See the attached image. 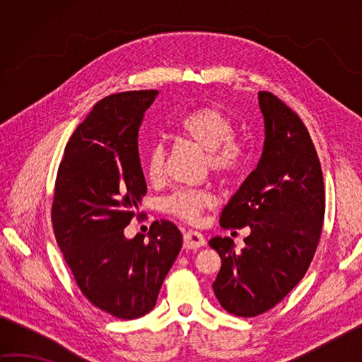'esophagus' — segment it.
Here are the masks:
<instances>
[{"label": "esophagus", "mask_w": 362, "mask_h": 362, "mask_svg": "<svg viewBox=\"0 0 362 362\" xmlns=\"http://www.w3.org/2000/svg\"><path fill=\"white\" fill-rule=\"evenodd\" d=\"M183 245H185V249H199L205 245V238L202 233L194 232V230H188L183 235Z\"/></svg>", "instance_id": "1"}]
</instances>
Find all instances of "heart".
Wrapping results in <instances>:
<instances>
[{
  "label": "heart",
  "instance_id": "obj_1",
  "mask_svg": "<svg viewBox=\"0 0 362 362\" xmlns=\"http://www.w3.org/2000/svg\"><path fill=\"white\" fill-rule=\"evenodd\" d=\"M185 140L204 151L205 166L221 177L230 179L240 174L249 163V151L245 143L232 136L233 122L224 112L214 107H197L183 115L175 124ZM144 173L152 182H160L165 175V148L160 143H153L146 151L143 160ZM214 204V196L205 188H180L169 194L163 209L173 216L197 222L202 213Z\"/></svg>",
  "mask_w": 362,
  "mask_h": 362
}]
</instances>
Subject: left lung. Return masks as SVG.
<instances>
[{"mask_svg": "<svg viewBox=\"0 0 362 362\" xmlns=\"http://www.w3.org/2000/svg\"><path fill=\"white\" fill-rule=\"evenodd\" d=\"M258 101L266 129L263 156L219 219L222 228L252 232L240 253L232 238L209 243L222 261L214 296L240 317L274 308L303 279L325 213L324 175L308 129L279 96L259 91Z\"/></svg>", "mask_w": 362, "mask_h": 362, "instance_id": "8db88e82", "label": "left lung"}]
</instances>
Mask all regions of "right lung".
Here are the masks:
<instances>
[{"label": "right lung", "instance_id": "1", "mask_svg": "<svg viewBox=\"0 0 362 362\" xmlns=\"http://www.w3.org/2000/svg\"><path fill=\"white\" fill-rule=\"evenodd\" d=\"M157 95L101 99L68 140L54 187V235L76 284L91 305L126 320L156 306L182 249L180 230L165 219L152 222L148 241L124 236L146 194L138 130Z\"/></svg>", "mask_w": 362, "mask_h": 362}]
</instances>
